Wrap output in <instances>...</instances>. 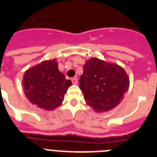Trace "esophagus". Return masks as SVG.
<instances>
[{"mask_svg": "<svg viewBox=\"0 0 157 157\" xmlns=\"http://www.w3.org/2000/svg\"><path fill=\"white\" fill-rule=\"evenodd\" d=\"M71 82L73 84H76V83L78 82V78L76 77H74V78H71Z\"/></svg>", "mask_w": 157, "mask_h": 157, "instance_id": "obj_1", "label": "esophagus"}]
</instances>
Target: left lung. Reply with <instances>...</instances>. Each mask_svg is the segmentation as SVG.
<instances>
[{"mask_svg": "<svg viewBox=\"0 0 157 157\" xmlns=\"http://www.w3.org/2000/svg\"><path fill=\"white\" fill-rule=\"evenodd\" d=\"M79 87L89 105L105 112L120 103L128 90L129 78L121 67L91 58L83 66Z\"/></svg>", "mask_w": 157, "mask_h": 157, "instance_id": "1", "label": "left lung"}]
</instances>
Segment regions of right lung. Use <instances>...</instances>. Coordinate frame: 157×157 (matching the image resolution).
<instances>
[{
	"label": "right lung",
	"mask_w": 157,
	"mask_h": 157,
	"mask_svg": "<svg viewBox=\"0 0 157 157\" xmlns=\"http://www.w3.org/2000/svg\"><path fill=\"white\" fill-rule=\"evenodd\" d=\"M23 85L25 95L33 105L52 110L62 103L72 83L59 71L54 59L28 69L23 76Z\"/></svg>",
	"instance_id": "obj_1"
}]
</instances>
